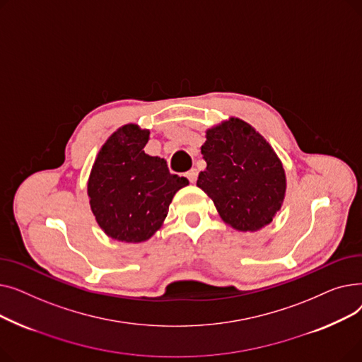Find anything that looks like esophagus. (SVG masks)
I'll return each mask as SVG.
<instances>
[{"mask_svg":"<svg viewBox=\"0 0 362 362\" xmlns=\"http://www.w3.org/2000/svg\"><path fill=\"white\" fill-rule=\"evenodd\" d=\"M186 177H187V180L191 182V183H195L197 179H198V170L197 168H191L186 173Z\"/></svg>","mask_w":362,"mask_h":362,"instance_id":"esophagus-1","label":"esophagus"}]
</instances>
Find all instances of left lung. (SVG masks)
<instances>
[{
	"instance_id": "obj_1",
	"label": "left lung",
	"mask_w": 362,
	"mask_h": 362,
	"mask_svg": "<svg viewBox=\"0 0 362 362\" xmlns=\"http://www.w3.org/2000/svg\"><path fill=\"white\" fill-rule=\"evenodd\" d=\"M206 170L197 185L220 217L242 232L258 230L280 210L286 177L276 152L248 123L230 119L206 132Z\"/></svg>"
}]
</instances>
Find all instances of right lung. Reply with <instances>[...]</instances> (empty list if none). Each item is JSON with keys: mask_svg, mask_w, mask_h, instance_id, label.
<instances>
[{"mask_svg": "<svg viewBox=\"0 0 362 362\" xmlns=\"http://www.w3.org/2000/svg\"><path fill=\"white\" fill-rule=\"evenodd\" d=\"M149 132L126 124L114 132L95 160L88 183L101 229L122 242H142L160 229L175 194L189 182L171 175L167 161L144 152Z\"/></svg>", "mask_w": 362, "mask_h": 362, "instance_id": "obj_1", "label": "right lung"}]
</instances>
